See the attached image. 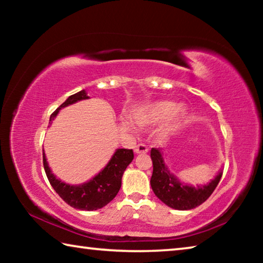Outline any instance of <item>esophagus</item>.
I'll list each match as a JSON object with an SVG mask.
<instances>
[{"label":"esophagus","mask_w":263,"mask_h":263,"mask_svg":"<svg viewBox=\"0 0 263 263\" xmlns=\"http://www.w3.org/2000/svg\"><path fill=\"white\" fill-rule=\"evenodd\" d=\"M148 152V147L144 144H138L135 146V153L136 154H145Z\"/></svg>","instance_id":"1"}]
</instances>
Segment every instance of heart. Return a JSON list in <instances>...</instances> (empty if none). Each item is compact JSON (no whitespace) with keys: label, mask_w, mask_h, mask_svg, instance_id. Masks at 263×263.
<instances>
[{"label":"heart","mask_w":263,"mask_h":263,"mask_svg":"<svg viewBox=\"0 0 263 263\" xmlns=\"http://www.w3.org/2000/svg\"><path fill=\"white\" fill-rule=\"evenodd\" d=\"M185 116L184 106H176L175 102L163 100L138 106L135 110V122L139 126H153L164 122V130L172 132L179 127ZM125 124L130 125V122L125 119Z\"/></svg>","instance_id":"obj_1"}]
</instances>
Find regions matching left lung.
I'll use <instances>...</instances> for the list:
<instances>
[{
  "mask_svg": "<svg viewBox=\"0 0 263 263\" xmlns=\"http://www.w3.org/2000/svg\"><path fill=\"white\" fill-rule=\"evenodd\" d=\"M151 159L153 162L151 186L160 201L176 210H191L201 205L215 191L222 175V173L219 172L215 179L205 185L193 186L183 184L168 171V167L163 161L161 149H151Z\"/></svg>",
  "mask_w": 263,
  "mask_h": 263,
  "instance_id": "left-lung-1",
  "label": "left lung"
}]
</instances>
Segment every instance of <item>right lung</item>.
I'll list each match as a JSON object with an SVG mask.
<instances>
[{
  "label": "right lung",
  "instance_id": "add662e5",
  "mask_svg": "<svg viewBox=\"0 0 263 263\" xmlns=\"http://www.w3.org/2000/svg\"><path fill=\"white\" fill-rule=\"evenodd\" d=\"M86 90H81L77 94L70 95L54 112L51 115L50 124H52L53 119L57 117L59 110L65 108L75 102L87 100ZM133 151L118 148L116 151L112 158L110 159L108 164L102 169L96 176L92 177L90 181L80 185H70L60 181L59 179L52 174L48 163L46 161L45 153L43 152V163L45 169L46 176L50 181L53 189L55 193L64 199V201L72 208L79 209V210L92 211L105 206L110 203L118 194L122 185V177L126 167L132 162L133 160Z\"/></svg>",
  "mask_w": 263,
  "mask_h": 263
}]
</instances>
